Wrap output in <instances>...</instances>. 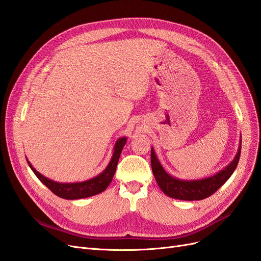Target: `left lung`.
I'll return each instance as SVG.
<instances>
[{
	"label": "left lung",
	"mask_w": 261,
	"mask_h": 261,
	"mask_svg": "<svg viewBox=\"0 0 261 261\" xmlns=\"http://www.w3.org/2000/svg\"><path fill=\"white\" fill-rule=\"evenodd\" d=\"M242 141V140H241ZM242 144L240 143L239 151L234 160L223 170H221L213 176L202 179L181 180L168 174L161 163L158 160L153 148H151V168L154 178L162 192L171 198L179 200H201L215 194L225 181L231 177L241 156Z\"/></svg>",
	"instance_id": "left-lung-1"
}]
</instances>
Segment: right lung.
I'll return each mask as SVG.
<instances>
[{
  "instance_id": "right-lung-1",
  "label": "right lung",
  "mask_w": 261,
  "mask_h": 261,
  "mask_svg": "<svg viewBox=\"0 0 261 261\" xmlns=\"http://www.w3.org/2000/svg\"><path fill=\"white\" fill-rule=\"evenodd\" d=\"M125 144L126 137H122L118 139L114 146L112 159L110 161L106 170L98 176L85 181H80V183H58V181L51 180L48 177H44L43 175H41L37 170H35V168H33V165H31V163L28 160L27 162L30 169L33 170V172L36 174V176L40 179L53 194L64 199H82L106 191V188L109 186L110 183H111V180L114 176L117 162L118 159H120V155Z\"/></svg>"
}]
</instances>
